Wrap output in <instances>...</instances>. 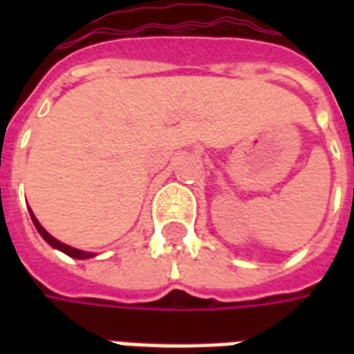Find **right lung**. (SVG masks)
<instances>
[{
	"instance_id": "1",
	"label": "right lung",
	"mask_w": 354,
	"mask_h": 354,
	"mask_svg": "<svg viewBox=\"0 0 354 354\" xmlns=\"http://www.w3.org/2000/svg\"><path fill=\"white\" fill-rule=\"evenodd\" d=\"M30 214H32V210H30ZM32 222H34L35 230L39 231V235H41V237L45 239V241H47V243H49L50 246H55V248H58L60 252L68 254V256H72V258H77V260H87V258H93V256H94L93 252H83V250H77V248H72V246H68V245H64V243H60V241H57V239L53 237V235H49L47 231L43 230L41 223L35 220L34 214H32Z\"/></svg>"
}]
</instances>
